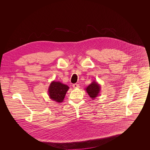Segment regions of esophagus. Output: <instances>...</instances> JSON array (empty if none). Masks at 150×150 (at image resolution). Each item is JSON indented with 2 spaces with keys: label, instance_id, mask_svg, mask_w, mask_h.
<instances>
[{
  "label": "esophagus",
  "instance_id": "esophagus-1",
  "mask_svg": "<svg viewBox=\"0 0 150 150\" xmlns=\"http://www.w3.org/2000/svg\"><path fill=\"white\" fill-rule=\"evenodd\" d=\"M72 86L74 88H79L80 87V86L78 84H74L72 85Z\"/></svg>",
  "mask_w": 150,
  "mask_h": 150
}]
</instances>
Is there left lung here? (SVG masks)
<instances>
[{"label":"left lung","mask_w":150,"mask_h":150,"mask_svg":"<svg viewBox=\"0 0 150 150\" xmlns=\"http://www.w3.org/2000/svg\"><path fill=\"white\" fill-rule=\"evenodd\" d=\"M85 89L89 97L92 100H94L100 94V86L97 81H93L92 83L88 86Z\"/></svg>","instance_id":"8db88e82"}]
</instances>
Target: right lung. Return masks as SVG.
<instances>
[{
	"label": "right lung",
	"instance_id": "right-lung-1",
	"mask_svg": "<svg viewBox=\"0 0 150 150\" xmlns=\"http://www.w3.org/2000/svg\"><path fill=\"white\" fill-rule=\"evenodd\" d=\"M69 89V87L67 85L59 81H53L48 88V96L50 100H53L58 103L62 102Z\"/></svg>",
	"mask_w": 150,
	"mask_h": 150
}]
</instances>
